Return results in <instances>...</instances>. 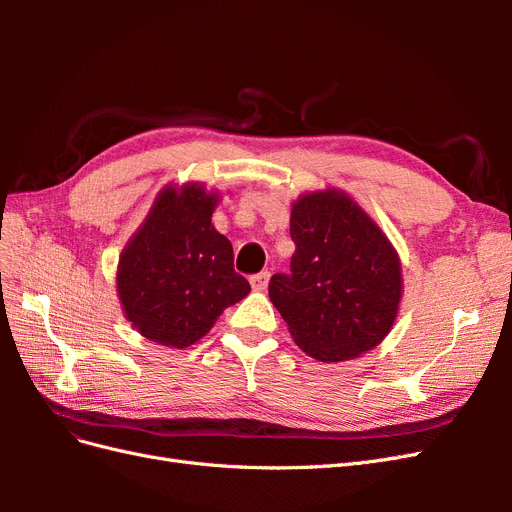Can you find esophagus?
<instances>
[{"label":"esophagus","instance_id":"34e87169","mask_svg":"<svg viewBox=\"0 0 512 512\" xmlns=\"http://www.w3.org/2000/svg\"><path fill=\"white\" fill-rule=\"evenodd\" d=\"M269 277H271L269 271H260V273H256V275L250 277V284H252V288H254L256 292H265L267 286H269Z\"/></svg>","mask_w":512,"mask_h":512}]
</instances>
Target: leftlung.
Wrapping results in <instances>:
<instances>
[{"instance_id": "left-lung-1", "label": "left lung", "mask_w": 512, "mask_h": 512, "mask_svg": "<svg viewBox=\"0 0 512 512\" xmlns=\"http://www.w3.org/2000/svg\"><path fill=\"white\" fill-rule=\"evenodd\" d=\"M290 273H275L269 299L297 346L322 363L354 359L389 335L404 282L380 226L335 188L292 203Z\"/></svg>"}]
</instances>
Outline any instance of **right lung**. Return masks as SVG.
Wrapping results in <instances>:
<instances>
[{"label":"right lung","instance_id":"right-lung-1","mask_svg":"<svg viewBox=\"0 0 512 512\" xmlns=\"http://www.w3.org/2000/svg\"><path fill=\"white\" fill-rule=\"evenodd\" d=\"M218 192L200 183L166 185L123 247L117 294L132 327L168 348L205 337L250 284L232 267V245L211 224Z\"/></svg>","mask_w":512,"mask_h":512}]
</instances>
